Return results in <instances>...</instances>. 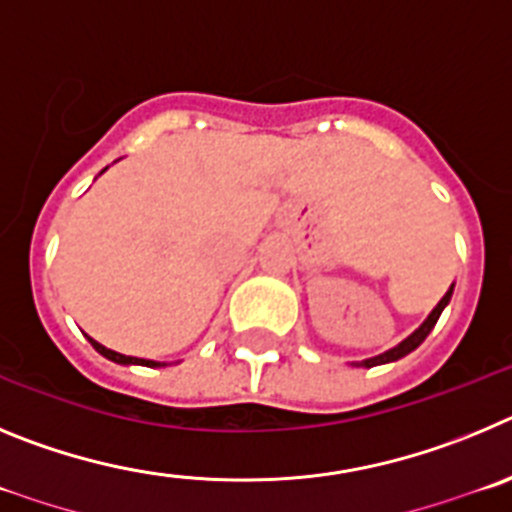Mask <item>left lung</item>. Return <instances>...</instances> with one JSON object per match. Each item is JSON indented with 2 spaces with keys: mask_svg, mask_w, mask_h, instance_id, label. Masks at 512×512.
Segmentation results:
<instances>
[{
  "mask_svg": "<svg viewBox=\"0 0 512 512\" xmlns=\"http://www.w3.org/2000/svg\"><path fill=\"white\" fill-rule=\"evenodd\" d=\"M451 293H454V283H451V288L446 290V293H444V298H441V301L436 303V308H434V311L428 313V316H426V321H423V324L418 326V329L413 331L411 336H405L403 342H400V344H395V347H393V349H388V352L377 354V357L362 359V362H352V365H354V367H377V365H388V362H398L400 357H405V354H411L413 349H416V347H421V344H423V339H426V336L431 334V329H434V326H436V321H439L441 311H444V308L449 306V301H451Z\"/></svg>",
  "mask_w": 512,
  "mask_h": 512,
  "instance_id": "1",
  "label": "left lung"
}]
</instances>
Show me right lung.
<instances>
[{
    "mask_svg": "<svg viewBox=\"0 0 512 512\" xmlns=\"http://www.w3.org/2000/svg\"><path fill=\"white\" fill-rule=\"evenodd\" d=\"M107 170V168H104ZM104 170H101V173H104ZM89 342H91V347L96 349V352L101 354V357H107V359H112V362H117V365H142V367H165V362H155V359H140V357H127V354H119V352H114V349H107L104 347V344H99L96 342V339H91L89 336Z\"/></svg>",
    "mask_w": 512,
    "mask_h": 512,
    "instance_id": "1",
    "label": "right lung"
}]
</instances>
